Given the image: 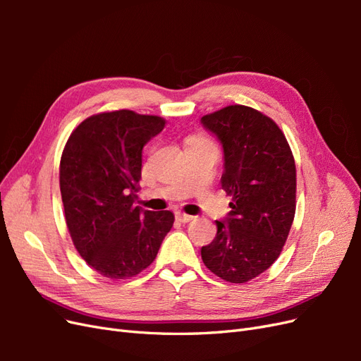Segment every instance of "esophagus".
<instances>
[{
	"instance_id": "esophagus-1",
	"label": "esophagus",
	"mask_w": 361,
	"mask_h": 361,
	"mask_svg": "<svg viewBox=\"0 0 361 361\" xmlns=\"http://www.w3.org/2000/svg\"><path fill=\"white\" fill-rule=\"evenodd\" d=\"M176 220L180 221V223H190L191 220H194V216L188 215V214H183V212H178L176 214Z\"/></svg>"
}]
</instances>
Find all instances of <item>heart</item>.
<instances>
[{"label": "heart", "instance_id": "1", "mask_svg": "<svg viewBox=\"0 0 361 361\" xmlns=\"http://www.w3.org/2000/svg\"><path fill=\"white\" fill-rule=\"evenodd\" d=\"M192 140H203V138H200V137H192V138H190V141H192Z\"/></svg>", "mask_w": 361, "mask_h": 361}]
</instances>
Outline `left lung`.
Masks as SVG:
<instances>
[{
	"mask_svg": "<svg viewBox=\"0 0 361 361\" xmlns=\"http://www.w3.org/2000/svg\"><path fill=\"white\" fill-rule=\"evenodd\" d=\"M202 123L221 141V187L232 197L202 259L220 279L245 283L274 264L288 239L297 206L295 159L274 120L251 106L228 105Z\"/></svg>",
	"mask_w": 361,
	"mask_h": 361,
	"instance_id": "1",
	"label": "left lung"
}]
</instances>
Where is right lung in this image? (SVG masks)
<instances>
[{
  "label": "right lung",
  "instance_id": "add662e5",
  "mask_svg": "<svg viewBox=\"0 0 361 361\" xmlns=\"http://www.w3.org/2000/svg\"><path fill=\"white\" fill-rule=\"evenodd\" d=\"M166 120L130 110L87 117L60 159L64 216L75 248L101 276L125 280L155 260L173 227L170 211L135 206L141 154Z\"/></svg>",
  "mask_w": 361,
  "mask_h": 361
}]
</instances>
